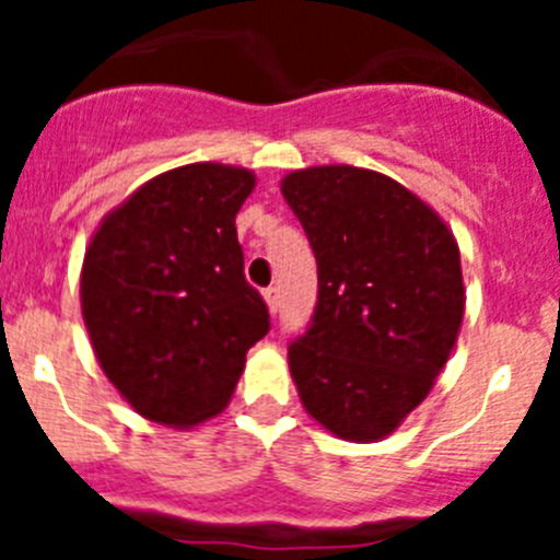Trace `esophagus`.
Instances as JSON below:
<instances>
[{
	"instance_id": "34e87169",
	"label": "esophagus",
	"mask_w": 560,
	"mask_h": 560,
	"mask_svg": "<svg viewBox=\"0 0 560 560\" xmlns=\"http://www.w3.org/2000/svg\"><path fill=\"white\" fill-rule=\"evenodd\" d=\"M264 300H266V305H269V314H277V308H280V291L271 285V289L264 291Z\"/></svg>"
}]
</instances>
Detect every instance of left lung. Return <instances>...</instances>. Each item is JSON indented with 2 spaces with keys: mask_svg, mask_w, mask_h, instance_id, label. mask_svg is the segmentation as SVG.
<instances>
[{
  "mask_svg": "<svg viewBox=\"0 0 560 560\" xmlns=\"http://www.w3.org/2000/svg\"><path fill=\"white\" fill-rule=\"evenodd\" d=\"M316 257L319 300L289 368L305 412L350 443H378L427 398L465 314L459 246L409 187L316 165L280 182Z\"/></svg>",
  "mask_w": 560,
  "mask_h": 560,
  "instance_id": "1",
  "label": "left lung"
}]
</instances>
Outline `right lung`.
I'll list each match as a JSON object with an SVG mask.
<instances>
[{
    "mask_svg": "<svg viewBox=\"0 0 560 560\" xmlns=\"http://www.w3.org/2000/svg\"><path fill=\"white\" fill-rule=\"evenodd\" d=\"M255 173L173 167L106 212L83 255L92 350L133 412L192 429L230 404L269 311L244 277L235 215Z\"/></svg>",
    "mask_w": 560,
    "mask_h": 560,
    "instance_id": "obj_1",
    "label": "right lung"
}]
</instances>
